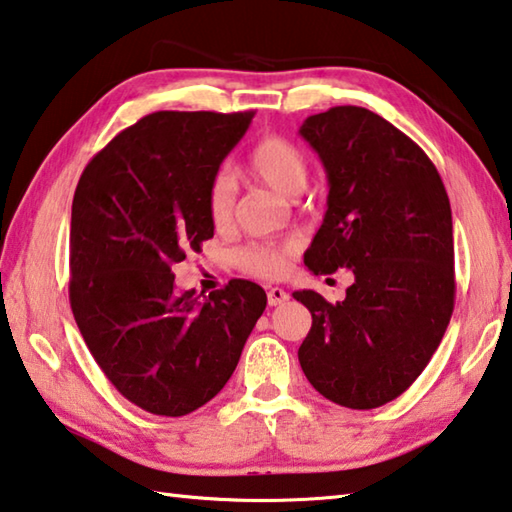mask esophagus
I'll return each instance as SVG.
<instances>
[{
    "label": "esophagus",
    "instance_id": "34e87169",
    "mask_svg": "<svg viewBox=\"0 0 512 512\" xmlns=\"http://www.w3.org/2000/svg\"><path fill=\"white\" fill-rule=\"evenodd\" d=\"M288 297H291V295H288V293L284 291V288H280V286H271V288H268V304H271V306L284 304V302L288 300Z\"/></svg>",
    "mask_w": 512,
    "mask_h": 512
}]
</instances>
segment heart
I'll use <instances>...</instances> for the list:
<instances>
[{
  "instance_id": "heart-1",
  "label": "heart",
  "mask_w": 512,
  "mask_h": 512,
  "mask_svg": "<svg viewBox=\"0 0 512 512\" xmlns=\"http://www.w3.org/2000/svg\"><path fill=\"white\" fill-rule=\"evenodd\" d=\"M248 172L255 181L275 190L286 199L300 197L309 181V161L293 141L284 136H264L248 154ZM208 217L212 226L226 228L235 215V181L228 172L212 176L206 194ZM295 241L286 244H250L237 250V266L255 277L275 280L288 271V264L297 255Z\"/></svg>"
}]
</instances>
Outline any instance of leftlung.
<instances>
[{
	"mask_svg": "<svg viewBox=\"0 0 512 512\" xmlns=\"http://www.w3.org/2000/svg\"><path fill=\"white\" fill-rule=\"evenodd\" d=\"M300 134L327 170L329 199L304 264L351 268L342 302L293 297L311 311L297 358L318 392L374 410L421 376L454 309L452 210L434 163L401 129L365 107L309 116Z\"/></svg>",
	"mask_w": 512,
	"mask_h": 512,
	"instance_id": "obj_1",
	"label": "left lung"
}]
</instances>
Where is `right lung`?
I'll list each match as a JSON object with an SVG mask.
<instances>
[{
	"mask_svg": "<svg viewBox=\"0 0 512 512\" xmlns=\"http://www.w3.org/2000/svg\"><path fill=\"white\" fill-rule=\"evenodd\" d=\"M255 111H154L102 147L71 206L69 302L102 374L129 403L185 416L215 398L266 309L230 280L199 300L172 266L215 235L206 194Z\"/></svg>",
	"mask_w": 512,
	"mask_h": 512,
	"instance_id": "obj_1",
	"label": "right lung"
}]
</instances>
